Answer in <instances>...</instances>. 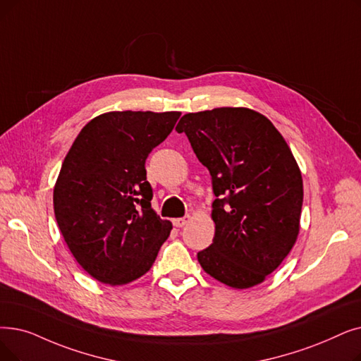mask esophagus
I'll use <instances>...</instances> for the list:
<instances>
[{
	"instance_id": "obj_1",
	"label": "esophagus",
	"mask_w": 361,
	"mask_h": 361,
	"mask_svg": "<svg viewBox=\"0 0 361 361\" xmlns=\"http://www.w3.org/2000/svg\"><path fill=\"white\" fill-rule=\"evenodd\" d=\"M189 221H190V216L185 215L183 218H174V219H172V224H174L176 227H184Z\"/></svg>"
}]
</instances>
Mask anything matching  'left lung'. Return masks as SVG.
<instances>
[{
    "label": "left lung",
    "mask_w": 361,
    "mask_h": 361,
    "mask_svg": "<svg viewBox=\"0 0 361 361\" xmlns=\"http://www.w3.org/2000/svg\"><path fill=\"white\" fill-rule=\"evenodd\" d=\"M184 133L212 178V245L197 252L202 269L246 289L273 273L300 233L302 177L285 138L264 115L216 107L184 115Z\"/></svg>",
    "instance_id": "left-lung-1"
}]
</instances>
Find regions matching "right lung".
I'll use <instances>...</instances> for the list:
<instances>
[{
	"label": "right lung",
	"mask_w": 361,
	"mask_h": 361,
	"mask_svg": "<svg viewBox=\"0 0 361 361\" xmlns=\"http://www.w3.org/2000/svg\"><path fill=\"white\" fill-rule=\"evenodd\" d=\"M180 112H109L75 138L54 185V215L78 264L107 285L146 274L172 224L152 209L146 159Z\"/></svg>",
	"instance_id": "obj_1"
}]
</instances>
